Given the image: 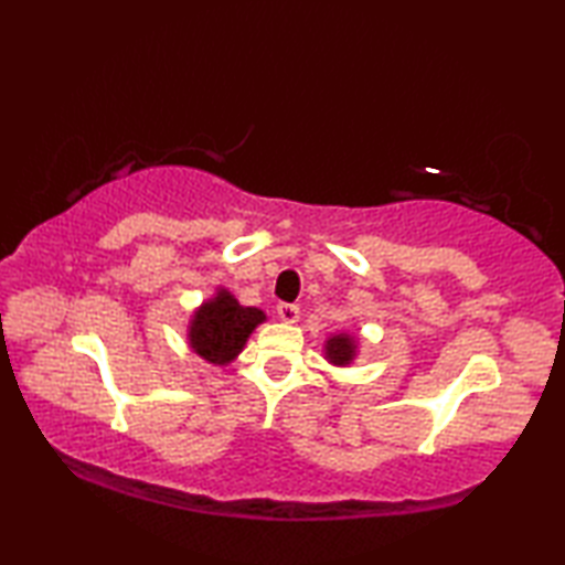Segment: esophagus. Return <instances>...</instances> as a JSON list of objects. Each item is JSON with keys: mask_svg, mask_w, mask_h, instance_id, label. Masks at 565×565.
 Listing matches in <instances>:
<instances>
[{"mask_svg": "<svg viewBox=\"0 0 565 565\" xmlns=\"http://www.w3.org/2000/svg\"><path fill=\"white\" fill-rule=\"evenodd\" d=\"M276 313H279V319L286 323L299 321V306L296 303H279L276 306Z\"/></svg>", "mask_w": 565, "mask_h": 565, "instance_id": "esophagus-1", "label": "esophagus"}]
</instances>
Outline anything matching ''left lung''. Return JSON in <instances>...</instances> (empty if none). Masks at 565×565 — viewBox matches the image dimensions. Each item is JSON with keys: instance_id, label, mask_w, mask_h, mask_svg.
<instances>
[{"instance_id": "left-lung-1", "label": "left lung", "mask_w": 565, "mask_h": 565, "mask_svg": "<svg viewBox=\"0 0 565 565\" xmlns=\"http://www.w3.org/2000/svg\"><path fill=\"white\" fill-rule=\"evenodd\" d=\"M327 359L333 366H349L356 356V339L351 337V333H337V337H331L327 341Z\"/></svg>"}]
</instances>
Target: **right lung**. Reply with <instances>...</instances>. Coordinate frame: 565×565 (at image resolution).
Wrapping results in <instances>:
<instances>
[{"label":"right lung","instance_id":"add662e5","mask_svg":"<svg viewBox=\"0 0 565 565\" xmlns=\"http://www.w3.org/2000/svg\"><path fill=\"white\" fill-rule=\"evenodd\" d=\"M266 321L256 306H242L226 289L204 301L189 321V347L204 361L226 366L242 353L252 331Z\"/></svg>","mask_w":565,"mask_h":565}]
</instances>
